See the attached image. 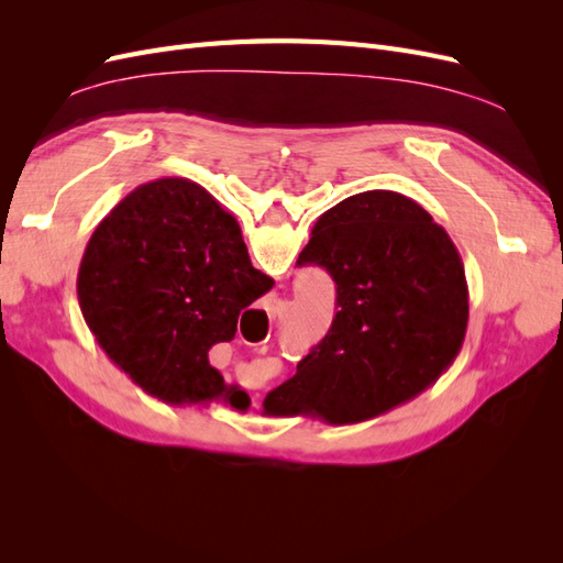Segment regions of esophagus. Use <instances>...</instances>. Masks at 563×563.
I'll return each mask as SVG.
<instances>
[{
  "label": "esophagus",
  "instance_id": "34e87169",
  "mask_svg": "<svg viewBox=\"0 0 563 563\" xmlns=\"http://www.w3.org/2000/svg\"><path fill=\"white\" fill-rule=\"evenodd\" d=\"M279 302H282V298H279V296H272V298H269V308H267V310H277V308H279Z\"/></svg>",
  "mask_w": 563,
  "mask_h": 563
}]
</instances>
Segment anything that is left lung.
Listing matches in <instances>:
<instances>
[{
    "mask_svg": "<svg viewBox=\"0 0 563 563\" xmlns=\"http://www.w3.org/2000/svg\"><path fill=\"white\" fill-rule=\"evenodd\" d=\"M298 265L327 267L338 312L296 376L265 397L267 416L376 418L437 383L463 347L465 265L418 201L391 190L343 199L319 216Z\"/></svg>",
    "mask_w": 563,
    "mask_h": 563,
    "instance_id": "obj_1",
    "label": "left lung"
}]
</instances>
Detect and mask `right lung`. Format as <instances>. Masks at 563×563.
<instances>
[{"label":"right lung","mask_w":563,"mask_h":563,"mask_svg":"<svg viewBox=\"0 0 563 563\" xmlns=\"http://www.w3.org/2000/svg\"><path fill=\"white\" fill-rule=\"evenodd\" d=\"M272 282L251 265L234 216L185 178L139 185L100 220L77 298L98 345L147 395L172 406L223 399L244 411L209 350Z\"/></svg>","instance_id":"right-lung-1"}]
</instances>
